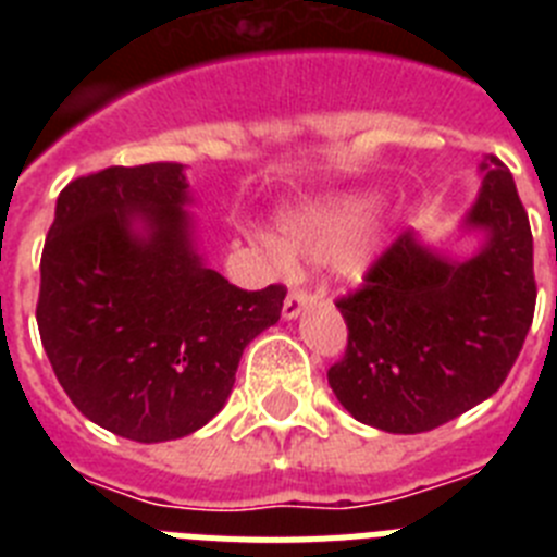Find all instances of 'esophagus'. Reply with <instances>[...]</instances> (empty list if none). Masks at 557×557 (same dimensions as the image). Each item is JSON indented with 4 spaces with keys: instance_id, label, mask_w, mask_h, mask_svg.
Instances as JSON below:
<instances>
[{
    "instance_id": "1",
    "label": "esophagus",
    "mask_w": 557,
    "mask_h": 557,
    "mask_svg": "<svg viewBox=\"0 0 557 557\" xmlns=\"http://www.w3.org/2000/svg\"><path fill=\"white\" fill-rule=\"evenodd\" d=\"M312 301H314L312 293H307V289H293V293L287 295V301H284V309H282L284 321H295L304 309L312 307Z\"/></svg>"
}]
</instances>
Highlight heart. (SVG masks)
Instances as JSON below:
<instances>
[{
    "label": "heart",
    "instance_id": "1",
    "mask_svg": "<svg viewBox=\"0 0 557 557\" xmlns=\"http://www.w3.org/2000/svg\"><path fill=\"white\" fill-rule=\"evenodd\" d=\"M376 198L368 191H332L287 209L278 218L282 262L287 253L307 262H332L334 275L346 284H362L385 250V231L373 218Z\"/></svg>",
    "mask_w": 557,
    "mask_h": 557
}]
</instances>
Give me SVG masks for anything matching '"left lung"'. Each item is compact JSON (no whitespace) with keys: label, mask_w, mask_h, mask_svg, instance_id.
Returning a JSON list of instances; mask_svg holds the SVG:
<instances>
[{"label":"left lung","mask_w":557,"mask_h":557,"mask_svg":"<svg viewBox=\"0 0 557 557\" xmlns=\"http://www.w3.org/2000/svg\"><path fill=\"white\" fill-rule=\"evenodd\" d=\"M480 195L460 234H482L451 256L401 234L359 293L339 298L346 357L329 368L334 396L357 421L393 435L446 424L499 391L533 323V234L513 175L480 164Z\"/></svg>","instance_id":"obj_1"}]
</instances>
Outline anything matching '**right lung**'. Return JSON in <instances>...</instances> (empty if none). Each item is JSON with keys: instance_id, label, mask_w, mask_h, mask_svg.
<instances>
[{"instance_id": "add662e5", "label": "right lung", "mask_w": 557, "mask_h": 557, "mask_svg": "<svg viewBox=\"0 0 557 557\" xmlns=\"http://www.w3.org/2000/svg\"><path fill=\"white\" fill-rule=\"evenodd\" d=\"M184 164L108 166L58 195L38 332L72 405L139 444L191 435L225 407L245 346L287 289H239L198 250Z\"/></svg>"}]
</instances>
